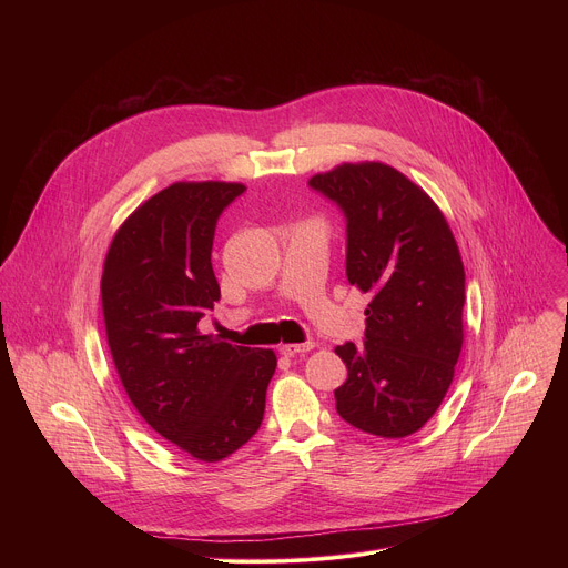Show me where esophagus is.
<instances>
[{
  "label": "esophagus",
  "instance_id": "1",
  "mask_svg": "<svg viewBox=\"0 0 568 568\" xmlns=\"http://www.w3.org/2000/svg\"><path fill=\"white\" fill-rule=\"evenodd\" d=\"M312 348H314V342H305V344H285V346H281V355H285V357H294V355L310 353Z\"/></svg>",
  "mask_w": 568,
  "mask_h": 568
}]
</instances>
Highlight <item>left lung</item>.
<instances>
[{
  "label": "left lung",
  "instance_id": "8db88e82",
  "mask_svg": "<svg viewBox=\"0 0 568 568\" xmlns=\"http://www.w3.org/2000/svg\"><path fill=\"white\" fill-rule=\"evenodd\" d=\"M310 186L346 213V276L371 296L366 342L335 348L348 368L337 412L379 438L412 436L440 407L463 348L456 237L438 204L382 161L316 173Z\"/></svg>",
  "mask_w": 568,
  "mask_h": 568
}]
</instances>
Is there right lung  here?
I'll list each match as a JSON object with an SVG mask.
<instances>
[{"instance_id": "1", "label": "right lung", "mask_w": 568, "mask_h": 568, "mask_svg": "<svg viewBox=\"0 0 568 568\" xmlns=\"http://www.w3.org/2000/svg\"><path fill=\"white\" fill-rule=\"evenodd\" d=\"M237 182H175L134 209L103 263L108 346L139 416L184 454L217 463L261 427L272 348L231 346L197 323L220 301L211 265Z\"/></svg>"}]
</instances>
